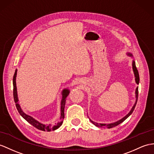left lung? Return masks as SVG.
Here are the masks:
<instances>
[{
    "label": "left lung",
    "mask_w": 154,
    "mask_h": 154,
    "mask_svg": "<svg viewBox=\"0 0 154 154\" xmlns=\"http://www.w3.org/2000/svg\"><path fill=\"white\" fill-rule=\"evenodd\" d=\"M128 55H129V56H133L132 54H129V53L128 54ZM133 71H134V76H135L136 83H137V84H139V80H140V78H139V74H138V70H137V67H136L135 62H134V61H133ZM138 95V88L137 87V89H136V103H134V106H133V108H132V109H131V110L129 112V113L128 114H127V116H125L124 118H123L122 119H121L120 120H119V121L116 122H114V123H109V124H103V123H95V122H94L91 121V119H90V121H91V122L93 123V124H94V125H95V126H97V127H106V128H108V129L112 128V127H115V126L118 125L119 124H120V123H122L123 122H124V121L125 120V119H126L127 118H128L129 116L131 114L133 113V110H134V108H135V106H136L137 103Z\"/></svg>",
    "instance_id": "obj_1"
}]
</instances>
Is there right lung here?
Returning <instances> with one entry per match:
<instances>
[{"label": "right lung", "mask_w": 154, "mask_h": 154, "mask_svg": "<svg viewBox=\"0 0 154 154\" xmlns=\"http://www.w3.org/2000/svg\"><path fill=\"white\" fill-rule=\"evenodd\" d=\"M16 74H17V70H16V71H15V73H14V77H13V85H14L13 95H14V102H15V103H16V108H17V109L19 112V113H20V114L25 119L26 121L28 122L30 124H31L32 126L36 127V129H38L39 130L44 131H54L55 129H58L59 127L62 125L63 119H64V118H65V112H64L65 106L66 97L69 94V90L64 89L62 93L63 99L61 100V118H60V122H58L55 125H44V124H42V123H39L38 122H37L36 120H35V119L31 117V116L25 114L21 109L20 104H19V103H18V99H17V88H16Z\"/></svg>", "instance_id": "add662e5"}]
</instances>
